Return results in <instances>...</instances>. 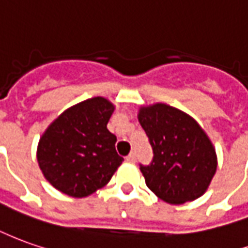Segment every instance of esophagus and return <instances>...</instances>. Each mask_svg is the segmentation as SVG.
<instances>
[{
    "label": "esophagus",
    "mask_w": 248,
    "mask_h": 248,
    "mask_svg": "<svg viewBox=\"0 0 248 248\" xmlns=\"http://www.w3.org/2000/svg\"><path fill=\"white\" fill-rule=\"evenodd\" d=\"M126 160H127V161H130V163H133V161H136V152L129 153V155L126 156Z\"/></svg>",
    "instance_id": "obj_1"
}]
</instances>
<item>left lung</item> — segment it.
<instances>
[{
    "mask_svg": "<svg viewBox=\"0 0 248 248\" xmlns=\"http://www.w3.org/2000/svg\"><path fill=\"white\" fill-rule=\"evenodd\" d=\"M138 121L152 146V161L140 170L148 187L168 203L200 198L217 168L216 151L191 117L167 104L142 107Z\"/></svg>",
    "mask_w": 248,
    "mask_h": 248,
    "instance_id": "obj_1",
    "label": "left lung"
}]
</instances>
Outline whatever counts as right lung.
Masks as SVG:
<instances>
[{"instance_id": "1", "label": "right lung", "mask_w": 248, "mask_h": 248, "mask_svg": "<svg viewBox=\"0 0 248 248\" xmlns=\"http://www.w3.org/2000/svg\"><path fill=\"white\" fill-rule=\"evenodd\" d=\"M114 106L92 97L63 111L38 146V163L47 181L63 194L82 198L110 182L124 161L107 124Z\"/></svg>"}]
</instances>
